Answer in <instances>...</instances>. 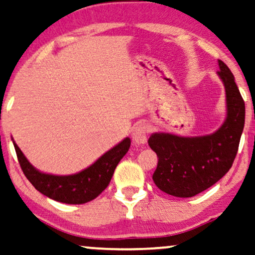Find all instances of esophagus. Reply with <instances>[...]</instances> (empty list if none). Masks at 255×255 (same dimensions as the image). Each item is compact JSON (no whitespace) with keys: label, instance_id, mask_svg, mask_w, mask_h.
Here are the masks:
<instances>
[{"label":"esophagus","instance_id":"obj_1","mask_svg":"<svg viewBox=\"0 0 255 255\" xmlns=\"http://www.w3.org/2000/svg\"><path fill=\"white\" fill-rule=\"evenodd\" d=\"M147 125L144 123L137 124L132 131V140L135 144H145L147 140Z\"/></svg>","mask_w":255,"mask_h":255}]
</instances>
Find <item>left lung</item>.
<instances>
[{
	"label": "left lung",
	"instance_id": "obj_1",
	"mask_svg": "<svg viewBox=\"0 0 255 255\" xmlns=\"http://www.w3.org/2000/svg\"><path fill=\"white\" fill-rule=\"evenodd\" d=\"M218 75L226 90L227 117L219 130L203 137L153 133L148 145L157 153L152 179L163 192L190 198L207 190L230 171L245 125V102L234 76L223 61Z\"/></svg>",
	"mask_w": 255,
	"mask_h": 255
}]
</instances>
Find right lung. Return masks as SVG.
Masks as SVG:
<instances>
[{"label":"right lung","mask_w":255,"mask_h":255,"mask_svg":"<svg viewBox=\"0 0 255 255\" xmlns=\"http://www.w3.org/2000/svg\"><path fill=\"white\" fill-rule=\"evenodd\" d=\"M130 145V138H125L123 141L104 153L91 166L79 173L71 176H54L36 170L14 141L18 163L26 179L30 181L32 186L51 199L71 205L89 203L103 192L114 176L116 166L127 154Z\"/></svg>","instance_id":"1"}]
</instances>
